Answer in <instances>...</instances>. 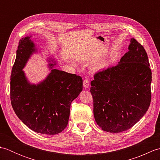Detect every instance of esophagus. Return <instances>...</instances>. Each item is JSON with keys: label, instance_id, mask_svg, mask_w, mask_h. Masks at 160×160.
<instances>
[{"label": "esophagus", "instance_id": "1", "mask_svg": "<svg viewBox=\"0 0 160 160\" xmlns=\"http://www.w3.org/2000/svg\"><path fill=\"white\" fill-rule=\"evenodd\" d=\"M89 84H90V83H89V80H84L83 81V86H84V87L88 88V87H89Z\"/></svg>", "mask_w": 160, "mask_h": 160}]
</instances>
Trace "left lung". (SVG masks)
Here are the masks:
<instances>
[{"mask_svg":"<svg viewBox=\"0 0 160 160\" xmlns=\"http://www.w3.org/2000/svg\"><path fill=\"white\" fill-rule=\"evenodd\" d=\"M151 81L147 53L140 42L131 38L128 52L117 65L98 71L91 82L98 126L110 132L133 127L150 106Z\"/></svg>","mask_w":160,"mask_h":160,"instance_id":"8db88e82","label":"left lung"}]
</instances>
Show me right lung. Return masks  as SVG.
<instances>
[{"label":"right lung","instance_id":"1","mask_svg":"<svg viewBox=\"0 0 160 160\" xmlns=\"http://www.w3.org/2000/svg\"><path fill=\"white\" fill-rule=\"evenodd\" d=\"M28 36L20 40L10 79V98L17 116L27 127L41 134L56 135L67 127L72 101L82 90V79L76 74L52 69L45 80L32 84L22 69L35 45Z\"/></svg>","mask_w":160,"mask_h":160}]
</instances>
